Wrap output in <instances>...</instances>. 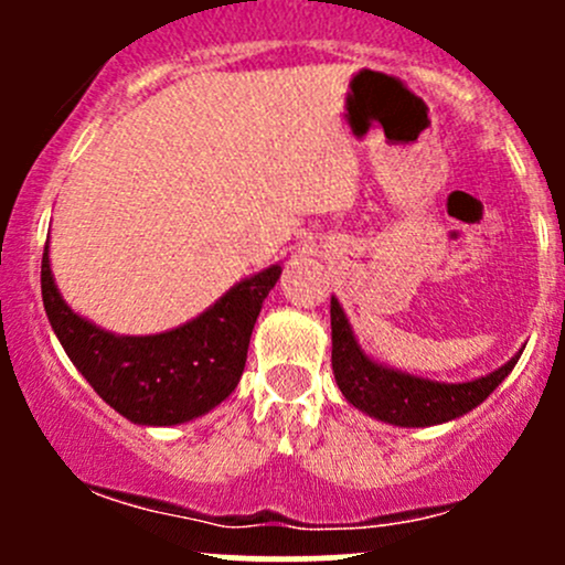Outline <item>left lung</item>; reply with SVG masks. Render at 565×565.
<instances>
[{
  "label": "left lung",
  "mask_w": 565,
  "mask_h": 565,
  "mask_svg": "<svg viewBox=\"0 0 565 565\" xmlns=\"http://www.w3.org/2000/svg\"><path fill=\"white\" fill-rule=\"evenodd\" d=\"M523 350L504 366L468 382H438L414 377L401 369L385 366L364 353L355 340L345 310L332 297V369L348 404L380 423L395 427H430L462 417L483 404L502 380L515 369Z\"/></svg>",
  "instance_id": "1"
}]
</instances>
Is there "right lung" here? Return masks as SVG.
Returning a JSON list of instances; mask_svg holds the SVG:
<instances>
[{
	"label": "right lung",
	"instance_id": "right-lung-1",
	"mask_svg": "<svg viewBox=\"0 0 565 565\" xmlns=\"http://www.w3.org/2000/svg\"><path fill=\"white\" fill-rule=\"evenodd\" d=\"M281 265L246 276L196 319L170 332L114 334L74 313L42 255V300L71 364L129 423L172 427L212 412L242 380L249 337Z\"/></svg>",
	"mask_w": 565,
	"mask_h": 565
}]
</instances>
